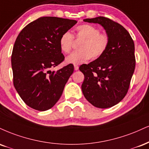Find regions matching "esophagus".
Returning <instances> with one entry per match:
<instances>
[{"mask_svg": "<svg viewBox=\"0 0 149 149\" xmlns=\"http://www.w3.org/2000/svg\"><path fill=\"white\" fill-rule=\"evenodd\" d=\"M78 69H79V67H78V65H74V69L76 70V71L78 70Z\"/></svg>", "mask_w": 149, "mask_h": 149, "instance_id": "obj_1", "label": "esophagus"}]
</instances>
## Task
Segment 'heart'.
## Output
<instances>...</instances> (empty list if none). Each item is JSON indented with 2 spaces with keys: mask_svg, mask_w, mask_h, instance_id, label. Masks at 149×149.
<instances>
[{
  "mask_svg": "<svg viewBox=\"0 0 149 149\" xmlns=\"http://www.w3.org/2000/svg\"><path fill=\"white\" fill-rule=\"evenodd\" d=\"M73 37L81 40L78 45L79 50L71 53L66 58L67 63L82 64L92 58L96 60L105 54L110 44V37L107 34L100 33L99 28L90 24L77 26L76 33L72 35L65 32L60 36L59 44L64 53H69L72 49Z\"/></svg>",
  "mask_w": 149,
  "mask_h": 149,
  "instance_id": "b5f03b06",
  "label": "heart"
}]
</instances>
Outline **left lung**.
<instances>
[{"mask_svg": "<svg viewBox=\"0 0 149 149\" xmlns=\"http://www.w3.org/2000/svg\"><path fill=\"white\" fill-rule=\"evenodd\" d=\"M84 21L101 25L110 37V44L103 56L79 67L85 76L82 91L94 106L108 108L119 103L128 92L135 68V44L128 32L108 18Z\"/></svg>", "mask_w": 149, "mask_h": 149, "instance_id": "obj_1", "label": "left lung"}]
</instances>
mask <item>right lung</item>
Returning <instances> with one entry per match:
<instances>
[{"label": "right lung", "instance_id": "add662e5", "mask_svg": "<svg viewBox=\"0 0 149 149\" xmlns=\"http://www.w3.org/2000/svg\"><path fill=\"white\" fill-rule=\"evenodd\" d=\"M76 23L43 17L27 25L18 35L11 57L13 83L21 99L31 108L49 110L62 96L74 67L69 64L57 71L51 69L64 61L60 37Z\"/></svg>", "mask_w": 149, "mask_h": 149}]
</instances>
